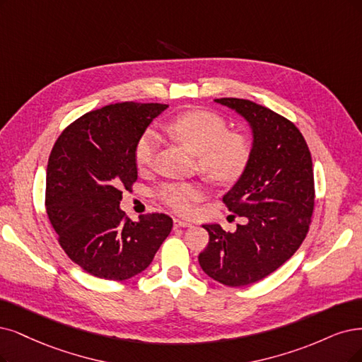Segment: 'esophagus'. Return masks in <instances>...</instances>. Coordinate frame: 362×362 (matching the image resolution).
I'll list each match as a JSON object with an SVG mask.
<instances>
[{"label": "esophagus", "instance_id": "1", "mask_svg": "<svg viewBox=\"0 0 362 362\" xmlns=\"http://www.w3.org/2000/svg\"><path fill=\"white\" fill-rule=\"evenodd\" d=\"M192 223L183 219H174V228H188Z\"/></svg>", "mask_w": 362, "mask_h": 362}]
</instances>
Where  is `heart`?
Instances as JSON below:
<instances>
[{"mask_svg": "<svg viewBox=\"0 0 362 362\" xmlns=\"http://www.w3.org/2000/svg\"><path fill=\"white\" fill-rule=\"evenodd\" d=\"M165 131L197 153L199 170L219 183L235 182L247 167L252 152L249 139L228 131L225 119L216 113L185 112L167 122ZM156 149L158 136L151 129L144 131L134 147V160L140 171L152 167ZM156 197L174 213L189 215L206 197V189L197 182H167L159 186Z\"/></svg>", "mask_w": 362, "mask_h": 362, "instance_id": "obj_1", "label": "heart"}]
</instances>
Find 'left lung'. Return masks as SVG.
Segmentation results:
<instances>
[{
    "mask_svg": "<svg viewBox=\"0 0 362 362\" xmlns=\"http://www.w3.org/2000/svg\"><path fill=\"white\" fill-rule=\"evenodd\" d=\"M243 116L253 143L246 170L222 198L233 216L247 218L226 233L203 225L209 245L198 255L203 272L226 286L255 284L285 264L309 231L315 204L310 151L286 117L249 100L218 98Z\"/></svg>",
    "mask_w": 362,
    "mask_h": 362,
    "instance_id": "8db88e82",
    "label": "left lung"
}]
</instances>
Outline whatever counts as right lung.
Listing matches in <instances>:
<instances>
[{"label":"right lung","instance_id":"1","mask_svg":"<svg viewBox=\"0 0 362 362\" xmlns=\"http://www.w3.org/2000/svg\"><path fill=\"white\" fill-rule=\"evenodd\" d=\"M167 104L125 101L76 119L53 144L46 211L69 258L100 279L127 280L146 270L173 228L164 213L132 222L119 209L137 180L134 147Z\"/></svg>","mask_w":362,"mask_h":362}]
</instances>
